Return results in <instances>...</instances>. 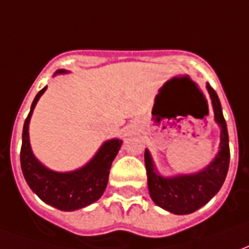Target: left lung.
Masks as SVG:
<instances>
[{"instance_id":"8db88e82","label":"left lung","mask_w":249,"mask_h":249,"mask_svg":"<svg viewBox=\"0 0 249 249\" xmlns=\"http://www.w3.org/2000/svg\"><path fill=\"white\" fill-rule=\"evenodd\" d=\"M213 105L214 120L221 126L219 155L204 171L193 175L165 178L157 175L151 155L145 149V168L148 189L152 200L161 208L176 214L192 213L208 203L224 183L230 167V140L217 93L207 84Z\"/></svg>"}]
</instances>
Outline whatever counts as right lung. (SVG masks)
<instances>
[{
  "instance_id": "add662e5",
  "label": "right lung",
  "mask_w": 249,
  "mask_h": 249,
  "mask_svg": "<svg viewBox=\"0 0 249 249\" xmlns=\"http://www.w3.org/2000/svg\"><path fill=\"white\" fill-rule=\"evenodd\" d=\"M64 71H60V73ZM58 73V71H57ZM42 88L32 103V108L24 123L22 145H21V169L30 189L38 197L60 211H74L97 201L107 188L109 169L119 152L123 141L109 140L104 144L92 161L78 171L57 173L49 171L36 160L29 144V121L36 104L45 92Z\"/></svg>"
}]
</instances>
